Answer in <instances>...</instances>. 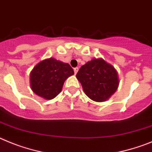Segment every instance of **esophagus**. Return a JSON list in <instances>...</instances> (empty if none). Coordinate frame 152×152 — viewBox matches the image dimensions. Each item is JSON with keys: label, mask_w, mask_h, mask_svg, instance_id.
Instances as JSON below:
<instances>
[{"label": "esophagus", "mask_w": 152, "mask_h": 152, "mask_svg": "<svg viewBox=\"0 0 152 152\" xmlns=\"http://www.w3.org/2000/svg\"><path fill=\"white\" fill-rule=\"evenodd\" d=\"M78 70H79V67L74 68V73H75V74H76V73H77Z\"/></svg>", "instance_id": "34e87169"}]
</instances>
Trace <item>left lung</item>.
Here are the masks:
<instances>
[{
    "label": "left lung",
    "instance_id": "left-lung-1",
    "mask_svg": "<svg viewBox=\"0 0 152 152\" xmlns=\"http://www.w3.org/2000/svg\"><path fill=\"white\" fill-rule=\"evenodd\" d=\"M76 78L90 99L104 102L117 91L119 79L116 69L102 58L92 59L81 66Z\"/></svg>",
    "mask_w": 152,
    "mask_h": 152
}]
</instances>
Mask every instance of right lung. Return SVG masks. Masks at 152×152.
Segmentation results:
<instances>
[{"mask_svg":"<svg viewBox=\"0 0 152 152\" xmlns=\"http://www.w3.org/2000/svg\"><path fill=\"white\" fill-rule=\"evenodd\" d=\"M73 74L69 64L50 57L33 68L30 73V86L37 95L46 100L53 99L61 91L65 80Z\"/></svg>","mask_w":152,"mask_h":152,"instance_id":"obj_1","label":"right lung"}]
</instances>
